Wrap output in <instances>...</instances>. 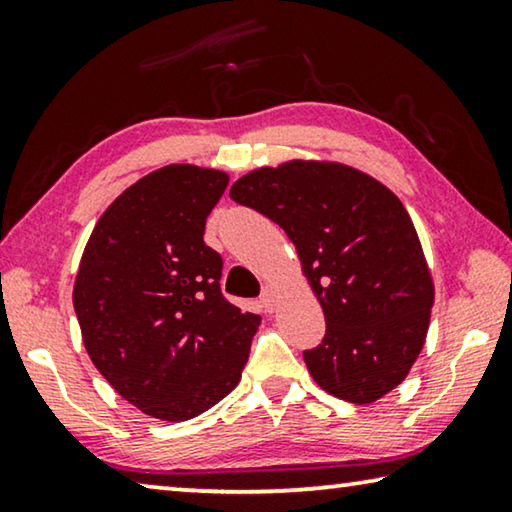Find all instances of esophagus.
Masks as SVG:
<instances>
[{"instance_id": "esophagus-1", "label": "esophagus", "mask_w": 512, "mask_h": 512, "mask_svg": "<svg viewBox=\"0 0 512 512\" xmlns=\"http://www.w3.org/2000/svg\"><path fill=\"white\" fill-rule=\"evenodd\" d=\"M259 305H262V310L266 314H271L275 310V305H278V291H275V287H264V294L262 298H259Z\"/></svg>"}]
</instances>
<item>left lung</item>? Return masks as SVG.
Returning <instances> with one entry per match:
<instances>
[{"label":"left lung","instance_id":"1","mask_svg":"<svg viewBox=\"0 0 512 512\" xmlns=\"http://www.w3.org/2000/svg\"><path fill=\"white\" fill-rule=\"evenodd\" d=\"M230 198L278 223L323 316L303 358L314 383L369 405L408 376L426 342L433 275L403 202L362 170L323 159L255 168Z\"/></svg>","mask_w":512,"mask_h":512}]
</instances>
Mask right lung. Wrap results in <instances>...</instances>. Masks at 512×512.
<instances>
[{"label":"right lung","instance_id":"right-lung-1","mask_svg":"<svg viewBox=\"0 0 512 512\" xmlns=\"http://www.w3.org/2000/svg\"><path fill=\"white\" fill-rule=\"evenodd\" d=\"M230 177L170 164L134 182L95 223L72 289L88 358L145 415L186 421L239 385L259 316L221 294L205 221Z\"/></svg>","mask_w":512,"mask_h":512}]
</instances>
